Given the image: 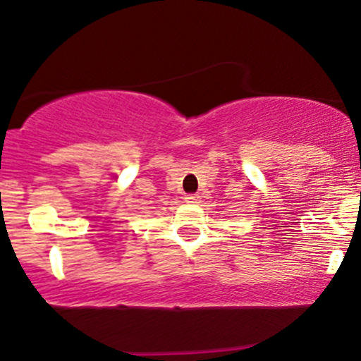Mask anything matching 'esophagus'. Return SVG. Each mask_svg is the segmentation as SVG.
<instances>
[{
    "label": "esophagus",
    "instance_id": "34e87169",
    "mask_svg": "<svg viewBox=\"0 0 361 361\" xmlns=\"http://www.w3.org/2000/svg\"><path fill=\"white\" fill-rule=\"evenodd\" d=\"M199 201H201V197H199L197 194H190L185 197V202H188V204H197Z\"/></svg>",
    "mask_w": 361,
    "mask_h": 361
}]
</instances>
